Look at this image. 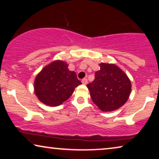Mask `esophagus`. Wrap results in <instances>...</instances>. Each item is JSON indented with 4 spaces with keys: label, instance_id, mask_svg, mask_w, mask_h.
Returning a JSON list of instances; mask_svg holds the SVG:
<instances>
[{
    "label": "esophagus",
    "instance_id": "1",
    "mask_svg": "<svg viewBox=\"0 0 159 159\" xmlns=\"http://www.w3.org/2000/svg\"><path fill=\"white\" fill-rule=\"evenodd\" d=\"M82 83L83 84H88V80L86 78H84V79L82 80Z\"/></svg>",
    "mask_w": 159,
    "mask_h": 159
}]
</instances>
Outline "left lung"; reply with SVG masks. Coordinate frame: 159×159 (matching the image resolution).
<instances>
[{"instance_id":"8db88e82","label":"left lung","mask_w":159,"mask_h":159,"mask_svg":"<svg viewBox=\"0 0 159 159\" xmlns=\"http://www.w3.org/2000/svg\"><path fill=\"white\" fill-rule=\"evenodd\" d=\"M95 80L87 84L93 103L102 111H113L121 107L129 98L131 82L127 75L113 64H100Z\"/></svg>"}]
</instances>
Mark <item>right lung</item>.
Here are the masks:
<instances>
[{
    "instance_id": "obj_1",
    "label": "right lung",
    "mask_w": 159,
    "mask_h": 159,
    "mask_svg": "<svg viewBox=\"0 0 159 159\" xmlns=\"http://www.w3.org/2000/svg\"><path fill=\"white\" fill-rule=\"evenodd\" d=\"M75 71H69L63 61H54L43 68L34 80V93L45 105L59 106L81 84Z\"/></svg>"
}]
</instances>
